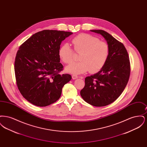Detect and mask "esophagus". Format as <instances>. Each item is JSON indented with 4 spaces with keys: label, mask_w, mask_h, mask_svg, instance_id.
Segmentation results:
<instances>
[{
    "label": "esophagus",
    "mask_w": 147,
    "mask_h": 147,
    "mask_svg": "<svg viewBox=\"0 0 147 147\" xmlns=\"http://www.w3.org/2000/svg\"><path fill=\"white\" fill-rule=\"evenodd\" d=\"M72 79H77L78 78V76H77V75H76V74H73L72 75Z\"/></svg>",
    "instance_id": "34e87169"
}]
</instances>
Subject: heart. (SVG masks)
Instances as JSON below:
<instances>
[{
    "label": "heart",
    "instance_id": "heart-1",
    "mask_svg": "<svg viewBox=\"0 0 147 147\" xmlns=\"http://www.w3.org/2000/svg\"><path fill=\"white\" fill-rule=\"evenodd\" d=\"M74 51L80 54V62L73 63L66 68L72 74H82L88 71L98 73L105 66L110 55V47L107 43L88 34L77 35L71 40ZM58 56L65 64H70L74 60L75 52L68 43H65L59 47Z\"/></svg>",
    "mask_w": 147,
    "mask_h": 147
}]
</instances>
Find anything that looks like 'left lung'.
Instances as JSON below:
<instances>
[{"label":"left lung","mask_w":147,"mask_h":147,"mask_svg":"<svg viewBox=\"0 0 147 147\" xmlns=\"http://www.w3.org/2000/svg\"><path fill=\"white\" fill-rule=\"evenodd\" d=\"M91 31L105 38L110 47V55L101 70L85 78V84L80 95L88 104L102 107L114 102L124 90L130 76V62L122 43L104 30Z\"/></svg>","instance_id":"1"}]
</instances>
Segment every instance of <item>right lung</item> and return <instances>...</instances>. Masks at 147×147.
Segmentation results:
<instances>
[{
  "mask_svg": "<svg viewBox=\"0 0 147 147\" xmlns=\"http://www.w3.org/2000/svg\"><path fill=\"white\" fill-rule=\"evenodd\" d=\"M71 32L45 30L32 35L18 51L14 70L16 82L22 96L37 106H47L61 97L63 86L71 79L61 72L58 50Z\"/></svg>",
  "mask_w": 147,
  "mask_h": 147,
  "instance_id": "1",
  "label": "right lung"
}]
</instances>
